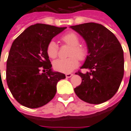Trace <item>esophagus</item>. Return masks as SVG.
Wrapping results in <instances>:
<instances>
[{
  "mask_svg": "<svg viewBox=\"0 0 131 131\" xmlns=\"http://www.w3.org/2000/svg\"><path fill=\"white\" fill-rule=\"evenodd\" d=\"M65 76H66V77H67V78H70V77H71L72 76H73V74H67Z\"/></svg>",
  "mask_w": 131,
  "mask_h": 131,
  "instance_id": "obj_1",
  "label": "esophagus"
}]
</instances>
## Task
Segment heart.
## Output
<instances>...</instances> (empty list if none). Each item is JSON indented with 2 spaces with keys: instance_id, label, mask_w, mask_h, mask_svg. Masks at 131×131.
Returning <instances> with one entry per match:
<instances>
[{
  "instance_id": "1",
  "label": "heart",
  "mask_w": 131,
  "mask_h": 131,
  "mask_svg": "<svg viewBox=\"0 0 131 131\" xmlns=\"http://www.w3.org/2000/svg\"><path fill=\"white\" fill-rule=\"evenodd\" d=\"M61 40L66 45L71 46L69 58L59 59L53 62V67L57 71L62 73H69L79 65V60L83 61L88 54L87 46L81 44L79 36L74 32H69L63 35ZM46 52L50 58L55 59L58 55V46L54 41H50L46 48Z\"/></svg>"
}]
</instances>
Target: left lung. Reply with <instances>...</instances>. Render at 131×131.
<instances>
[{"label": "left lung", "instance_id": "1", "mask_svg": "<svg viewBox=\"0 0 131 131\" xmlns=\"http://www.w3.org/2000/svg\"><path fill=\"white\" fill-rule=\"evenodd\" d=\"M70 27L84 38L88 49L81 69L90 71L76 73L82 81L74 88L75 93L85 102L101 104L115 95L124 77L122 47L114 34L102 24L89 22Z\"/></svg>", "mask_w": 131, "mask_h": 131}]
</instances>
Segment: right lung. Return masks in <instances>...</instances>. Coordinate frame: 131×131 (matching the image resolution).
Listing matches in <instances>:
<instances>
[{
  "mask_svg": "<svg viewBox=\"0 0 131 131\" xmlns=\"http://www.w3.org/2000/svg\"><path fill=\"white\" fill-rule=\"evenodd\" d=\"M66 28L34 24L13 41L7 60L6 81L21 105L38 108L48 103L56 94L57 82L65 79L62 73L52 71L46 48L52 38Z\"/></svg>",
  "mask_w": 131,
  "mask_h": 131,
  "instance_id": "add662e5",
  "label": "right lung"
}]
</instances>
